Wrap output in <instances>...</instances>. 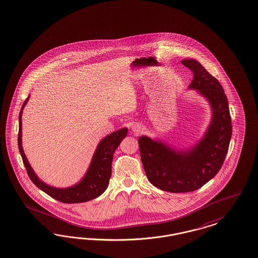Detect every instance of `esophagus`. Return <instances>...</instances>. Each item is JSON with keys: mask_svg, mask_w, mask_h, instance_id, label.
I'll return each instance as SVG.
<instances>
[{"mask_svg": "<svg viewBox=\"0 0 258 258\" xmlns=\"http://www.w3.org/2000/svg\"><path fill=\"white\" fill-rule=\"evenodd\" d=\"M134 132L135 134H139V133L141 132V127H140V126H134Z\"/></svg>", "mask_w": 258, "mask_h": 258, "instance_id": "esophagus-1", "label": "esophagus"}]
</instances>
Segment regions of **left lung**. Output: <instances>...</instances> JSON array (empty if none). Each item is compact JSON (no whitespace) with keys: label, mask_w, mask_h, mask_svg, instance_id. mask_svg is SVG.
Here are the masks:
<instances>
[{"label":"left lung","mask_w":258,"mask_h":258,"mask_svg":"<svg viewBox=\"0 0 258 258\" xmlns=\"http://www.w3.org/2000/svg\"><path fill=\"white\" fill-rule=\"evenodd\" d=\"M181 62L194 72L188 89H196L210 103L213 118L203 138L187 151L141 136L138 144L144 169L151 184L169 192H188L204 186L222 167L231 137L228 99L216 78L194 59Z\"/></svg>","instance_id":"obj_1"}]
</instances>
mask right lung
Masks as SVG:
<instances>
[{
  "instance_id": "1",
  "label": "right lung",
  "mask_w": 258,
  "mask_h": 258,
  "mask_svg": "<svg viewBox=\"0 0 258 258\" xmlns=\"http://www.w3.org/2000/svg\"><path fill=\"white\" fill-rule=\"evenodd\" d=\"M28 99L29 97L27 98L24 102L19 114L18 147L30 180L46 195L62 203H83L101 196L107 189L109 178L111 176L113 153L121 141L126 136L127 128L124 127L116 131L100 141L86 175L78 184L66 188L51 187L46 185L36 175L34 170L27 161L22 147V114Z\"/></svg>"
}]
</instances>
